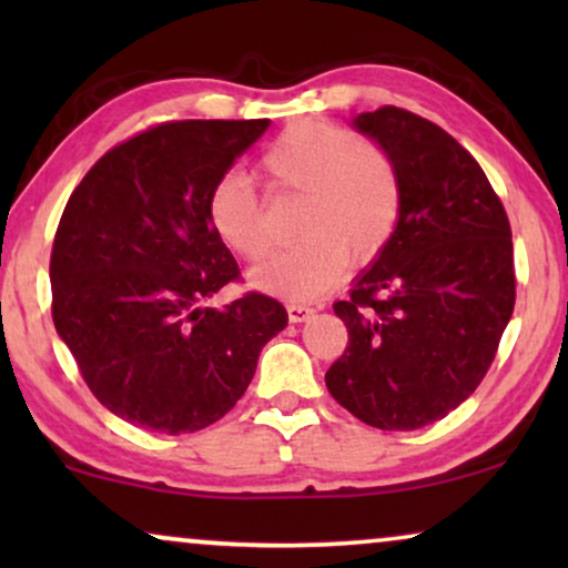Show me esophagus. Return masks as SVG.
<instances>
[{
  "label": "esophagus",
  "instance_id": "1",
  "mask_svg": "<svg viewBox=\"0 0 568 568\" xmlns=\"http://www.w3.org/2000/svg\"><path fill=\"white\" fill-rule=\"evenodd\" d=\"M286 313H290V321L292 323H305V321H310V317L315 315V310L307 307V305H302V302H290V305H286Z\"/></svg>",
  "mask_w": 568,
  "mask_h": 568
}]
</instances>
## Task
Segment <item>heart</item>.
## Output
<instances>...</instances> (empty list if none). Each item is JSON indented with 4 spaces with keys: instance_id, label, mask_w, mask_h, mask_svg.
Masks as SVG:
<instances>
[{
    "instance_id": "obj_1",
    "label": "heart",
    "mask_w": 568,
    "mask_h": 568,
    "mask_svg": "<svg viewBox=\"0 0 568 568\" xmlns=\"http://www.w3.org/2000/svg\"><path fill=\"white\" fill-rule=\"evenodd\" d=\"M274 189L302 193L297 243L278 247L251 274L255 290L286 300H315L352 261H372L393 237L403 212V175L383 144L364 142L336 121L286 126L261 158ZM206 220L216 240L245 261L266 255L271 237L255 185L243 173L214 183Z\"/></svg>"
}]
</instances>
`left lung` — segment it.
I'll return each instance as SVG.
<instances>
[{"mask_svg": "<svg viewBox=\"0 0 568 568\" xmlns=\"http://www.w3.org/2000/svg\"><path fill=\"white\" fill-rule=\"evenodd\" d=\"M398 162L403 212L352 297L333 305L348 344L325 372L359 422L410 432L480 385L515 310V253L499 196L437 123L383 105L354 119Z\"/></svg>", "mask_w": 568, "mask_h": 568, "instance_id": "1", "label": "left lung"}]
</instances>
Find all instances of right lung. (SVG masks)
<instances>
[{
    "label": "right lung",
    "instance_id": "add662e5",
    "mask_svg": "<svg viewBox=\"0 0 568 568\" xmlns=\"http://www.w3.org/2000/svg\"><path fill=\"white\" fill-rule=\"evenodd\" d=\"M268 129L255 121H168L108 150L61 214L51 315L84 383L123 422L199 432L251 385L261 348L286 328L282 302L237 282L209 227L214 183Z\"/></svg>",
    "mask_w": 568,
    "mask_h": 568
}]
</instances>
